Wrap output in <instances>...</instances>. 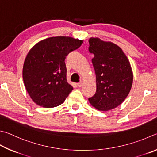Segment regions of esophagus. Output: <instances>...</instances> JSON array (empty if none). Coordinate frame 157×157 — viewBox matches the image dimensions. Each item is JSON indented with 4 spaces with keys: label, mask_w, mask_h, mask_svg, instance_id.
I'll list each match as a JSON object with an SVG mask.
<instances>
[{
    "label": "esophagus",
    "mask_w": 157,
    "mask_h": 157,
    "mask_svg": "<svg viewBox=\"0 0 157 157\" xmlns=\"http://www.w3.org/2000/svg\"><path fill=\"white\" fill-rule=\"evenodd\" d=\"M82 86H83V82H82V81L79 82V83H77V86L79 87H81Z\"/></svg>",
    "instance_id": "obj_1"
}]
</instances>
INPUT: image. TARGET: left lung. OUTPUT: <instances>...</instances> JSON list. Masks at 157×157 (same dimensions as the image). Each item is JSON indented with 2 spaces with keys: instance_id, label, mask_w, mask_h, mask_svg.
Wrapping results in <instances>:
<instances>
[{
  "instance_id": "left-lung-1",
  "label": "left lung",
  "mask_w": 157,
  "mask_h": 157,
  "mask_svg": "<svg viewBox=\"0 0 157 157\" xmlns=\"http://www.w3.org/2000/svg\"><path fill=\"white\" fill-rule=\"evenodd\" d=\"M89 52L94 55L97 91L88 98L100 111H108L121 105L130 92L133 74L127 56L119 46L98 38L89 39Z\"/></svg>"
}]
</instances>
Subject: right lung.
<instances>
[{
    "instance_id": "right-lung-1",
    "label": "right lung",
    "mask_w": 157,
    "mask_h": 157,
    "mask_svg": "<svg viewBox=\"0 0 157 157\" xmlns=\"http://www.w3.org/2000/svg\"><path fill=\"white\" fill-rule=\"evenodd\" d=\"M82 43L71 37H50L30 49L24 62L23 78L27 92L37 105L50 108L64 102L73 90L67 82L65 60Z\"/></svg>"
}]
</instances>
